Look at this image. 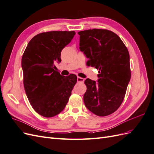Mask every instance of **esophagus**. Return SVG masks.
Returning <instances> with one entry per match:
<instances>
[{"label":"esophagus","instance_id":"esophagus-1","mask_svg":"<svg viewBox=\"0 0 154 154\" xmlns=\"http://www.w3.org/2000/svg\"><path fill=\"white\" fill-rule=\"evenodd\" d=\"M84 80H85L84 78H81V77H79V76L77 77V81L78 82H84Z\"/></svg>","mask_w":154,"mask_h":154}]
</instances>
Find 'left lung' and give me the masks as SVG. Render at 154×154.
Listing matches in <instances>:
<instances>
[{
	"label": "left lung",
	"instance_id": "1",
	"mask_svg": "<svg viewBox=\"0 0 154 154\" xmlns=\"http://www.w3.org/2000/svg\"><path fill=\"white\" fill-rule=\"evenodd\" d=\"M78 33L80 49L88 58L87 66L99 70L97 82L88 78L85 81V105L97 116H108L122 105L130 80L128 51L111 31L92 29Z\"/></svg>",
	"mask_w": 154,
	"mask_h": 154
}]
</instances>
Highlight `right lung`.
Returning a JSON list of instances; mask_svg holds the SVG:
<instances>
[{
    "mask_svg": "<svg viewBox=\"0 0 154 154\" xmlns=\"http://www.w3.org/2000/svg\"><path fill=\"white\" fill-rule=\"evenodd\" d=\"M74 31H49L35 36L22 58L26 94L33 109L45 118L64 109L77 82L74 74L60 75L54 64L61 62V52Z\"/></svg>",
    "mask_w": 154,
    "mask_h": 154,
    "instance_id": "obj_1",
    "label": "right lung"
}]
</instances>
